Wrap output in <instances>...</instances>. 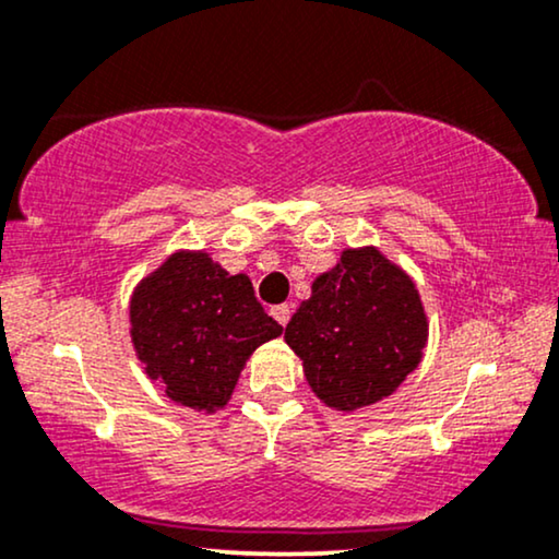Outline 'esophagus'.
I'll return each instance as SVG.
<instances>
[{
    "label": "esophagus",
    "instance_id": "esophagus-1",
    "mask_svg": "<svg viewBox=\"0 0 559 559\" xmlns=\"http://www.w3.org/2000/svg\"><path fill=\"white\" fill-rule=\"evenodd\" d=\"M271 314L275 317V322L286 328L288 320H292V304H278V307L271 309Z\"/></svg>",
    "mask_w": 559,
    "mask_h": 559
}]
</instances>
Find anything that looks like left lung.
<instances>
[{
	"mask_svg": "<svg viewBox=\"0 0 559 559\" xmlns=\"http://www.w3.org/2000/svg\"><path fill=\"white\" fill-rule=\"evenodd\" d=\"M284 337L317 397L348 413L397 390L420 364L428 322L409 275L364 247L314 281Z\"/></svg>",
	"mask_w": 559,
	"mask_h": 559,
	"instance_id": "1",
	"label": "left lung"
}]
</instances>
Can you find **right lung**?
Wrapping results in <instances>:
<instances>
[{
	"label": "right lung",
	"mask_w": 559,
	"mask_h": 559,
	"mask_svg": "<svg viewBox=\"0 0 559 559\" xmlns=\"http://www.w3.org/2000/svg\"><path fill=\"white\" fill-rule=\"evenodd\" d=\"M281 332L250 278L206 252H175L131 296V341L146 373L169 400L206 413L227 405L252 350Z\"/></svg>",
	"instance_id": "right-lung-1"
}]
</instances>
